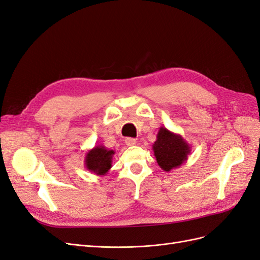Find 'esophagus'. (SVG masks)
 <instances>
[{
	"label": "esophagus",
	"mask_w": 260,
	"mask_h": 260,
	"mask_svg": "<svg viewBox=\"0 0 260 260\" xmlns=\"http://www.w3.org/2000/svg\"><path fill=\"white\" fill-rule=\"evenodd\" d=\"M124 141H125V144H127L128 146H132V145L137 144V140L133 138H125Z\"/></svg>",
	"instance_id": "esophagus-1"
}]
</instances>
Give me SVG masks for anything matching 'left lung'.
I'll return each instance as SVG.
<instances>
[{
	"instance_id": "obj_1",
	"label": "left lung",
	"mask_w": 260,
	"mask_h": 260,
	"mask_svg": "<svg viewBox=\"0 0 260 260\" xmlns=\"http://www.w3.org/2000/svg\"><path fill=\"white\" fill-rule=\"evenodd\" d=\"M153 151L158 166L166 172L179 168L191 153V146L178 133L160 127L153 144Z\"/></svg>"
}]
</instances>
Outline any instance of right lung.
<instances>
[{
    "label": "right lung",
    "mask_w": 260,
    "mask_h": 260,
    "mask_svg": "<svg viewBox=\"0 0 260 260\" xmlns=\"http://www.w3.org/2000/svg\"><path fill=\"white\" fill-rule=\"evenodd\" d=\"M115 151L103 145L94 146L89 149L84 157V167L96 176H106L112 168Z\"/></svg>",
    "instance_id": "1"
}]
</instances>
